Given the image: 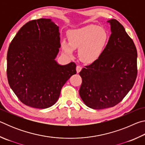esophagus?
Instances as JSON below:
<instances>
[{"label":"esophagus","instance_id":"esophagus-1","mask_svg":"<svg viewBox=\"0 0 145 145\" xmlns=\"http://www.w3.org/2000/svg\"><path fill=\"white\" fill-rule=\"evenodd\" d=\"M82 67L81 66H79V65H77V67H76V71H77V73H79L80 71L82 70Z\"/></svg>","mask_w":145,"mask_h":145}]
</instances>
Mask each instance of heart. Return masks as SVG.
Returning a JSON list of instances; mask_svg holds the SVG:
<instances>
[{
    "instance_id": "obj_1",
    "label": "heart",
    "mask_w": 145,
    "mask_h": 145,
    "mask_svg": "<svg viewBox=\"0 0 145 145\" xmlns=\"http://www.w3.org/2000/svg\"><path fill=\"white\" fill-rule=\"evenodd\" d=\"M68 36L69 43L64 41L62 43L64 51L73 56V49H78V56L86 63L94 62L100 57L108 40L105 29L96 25L72 30Z\"/></svg>"
}]
</instances>
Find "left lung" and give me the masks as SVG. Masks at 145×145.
<instances>
[{"label": "left lung", "mask_w": 145, "mask_h": 145, "mask_svg": "<svg viewBox=\"0 0 145 145\" xmlns=\"http://www.w3.org/2000/svg\"><path fill=\"white\" fill-rule=\"evenodd\" d=\"M111 34L100 57L79 73V95L91 109H103L118 104L132 89L137 73V50L133 40L115 19L107 21Z\"/></svg>", "instance_id": "8db88e82"}]
</instances>
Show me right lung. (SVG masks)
Instances as JSON below:
<instances>
[{"instance_id": "add662e5", "label": "right lung", "mask_w": 145, "mask_h": 145, "mask_svg": "<svg viewBox=\"0 0 145 145\" xmlns=\"http://www.w3.org/2000/svg\"><path fill=\"white\" fill-rule=\"evenodd\" d=\"M59 27L51 19L29 21L18 31L7 54L9 86L26 105L45 109L59 97L61 88L76 65H60L55 59L60 48Z\"/></svg>"}]
</instances>
